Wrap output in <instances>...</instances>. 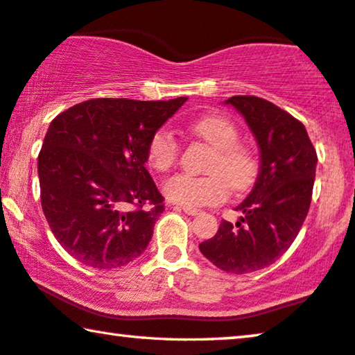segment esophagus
<instances>
[{
  "label": "esophagus",
  "mask_w": 355,
  "mask_h": 355,
  "mask_svg": "<svg viewBox=\"0 0 355 355\" xmlns=\"http://www.w3.org/2000/svg\"><path fill=\"white\" fill-rule=\"evenodd\" d=\"M181 209L185 212V214H189V216H196L200 212V209L190 208V206H181Z\"/></svg>",
  "instance_id": "esophagus-1"
}]
</instances>
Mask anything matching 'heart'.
Returning <instances> with one entry per match:
<instances>
[{
    "label": "heart",
    "mask_w": 355,
    "mask_h": 355,
    "mask_svg": "<svg viewBox=\"0 0 355 355\" xmlns=\"http://www.w3.org/2000/svg\"><path fill=\"white\" fill-rule=\"evenodd\" d=\"M190 132L212 147L205 176L178 173L163 184V193L170 201L182 206H206L222 203L233 190L249 187L259 170L252 149L238 143V127L230 119L217 116L201 117L189 125ZM179 147L173 133L160 128L152 135L147 146V159L157 171H168L176 163Z\"/></svg>",
    "instance_id": "b5f03b06"
}]
</instances>
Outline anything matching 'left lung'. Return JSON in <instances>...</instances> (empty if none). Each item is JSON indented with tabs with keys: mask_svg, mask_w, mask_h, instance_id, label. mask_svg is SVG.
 Masks as SVG:
<instances>
[{
	"mask_svg": "<svg viewBox=\"0 0 355 355\" xmlns=\"http://www.w3.org/2000/svg\"><path fill=\"white\" fill-rule=\"evenodd\" d=\"M243 114L260 149V170L248 198L236 206L243 217L222 220L217 233L200 244L217 268L246 275L265 268L291 248L306 219L318 154L304 125L259 96L225 101Z\"/></svg>",
	"mask_w": 355,
	"mask_h": 355,
	"instance_id": "left-lung-1",
	"label": "left lung"
}]
</instances>
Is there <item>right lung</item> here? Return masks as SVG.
<instances>
[{
    "label": "right lung",
    "instance_id": "obj_1",
    "mask_svg": "<svg viewBox=\"0 0 355 355\" xmlns=\"http://www.w3.org/2000/svg\"><path fill=\"white\" fill-rule=\"evenodd\" d=\"M187 98H95L58 114L37 157L41 205L68 254L96 270L144 252L165 211L146 170L147 146Z\"/></svg>",
    "mask_w": 355,
    "mask_h": 355
}]
</instances>
